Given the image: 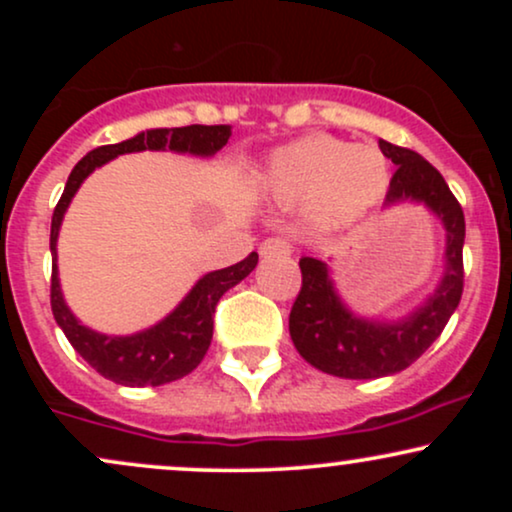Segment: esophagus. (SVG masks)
<instances>
[{"instance_id":"34e87169","label":"esophagus","mask_w":512,"mask_h":512,"mask_svg":"<svg viewBox=\"0 0 512 512\" xmlns=\"http://www.w3.org/2000/svg\"><path fill=\"white\" fill-rule=\"evenodd\" d=\"M291 252V243L286 238L281 236H274V238H267L264 243L260 245V255L264 257H272V255H289Z\"/></svg>"}]
</instances>
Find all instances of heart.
<instances>
[{
  "instance_id": "b5f03b06",
  "label": "heart",
  "mask_w": 512,
  "mask_h": 512,
  "mask_svg": "<svg viewBox=\"0 0 512 512\" xmlns=\"http://www.w3.org/2000/svg\"><path fill=\"white\" fill-rule=\"evenodd\" d=\"M390 182L387 161L375 146L334 137H308L276 151L267 185L279 199H310L315 219L346 226L380 202Z\"/></svg>"
}]
</instances>
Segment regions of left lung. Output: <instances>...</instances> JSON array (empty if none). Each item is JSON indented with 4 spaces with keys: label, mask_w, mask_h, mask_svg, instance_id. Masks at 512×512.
Segmentation results:
<instances>
[{
    "label": "left lung",
    "mask_w": 512,
    "mask_h": 512,
    "mask_svg": "<svg viewBox=\"0 0 512 512\" xmlns=\"http://www.w3.org/2000/svg\"><path fill=\"white\" fill-rule=\"evenodd\" d=\"M380 151L397 166L385 202L395 204L416 199L436 211L438 219L443 221L448 231L445 274L428 303L402 322H370L344 308L334 293L325 262L303 257L298 262L303 284L293 301L289 332L298 354L310 366L337 378H383L411 366L440 337L450 315L460 305L464 289V214L448 182L416 151L383 139H380Z\"/></svg>",
    "instance_id": "obj_1"
}]
</instances>
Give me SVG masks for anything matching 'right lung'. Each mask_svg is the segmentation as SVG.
<instances>
[{"label":"right lung","mask_w":512,"mask_h":512,"mask_svg":"<svg viewBox=\"0 0 512 512\" xmlns=\"http://www.w3.org/2000/svg\"><path fill=\"white\" fill-rule=\"evenodd\" d=\"M231 125H190L173 129H146L137 137L120 144L98 146L76 163L69 175L64 192L52 211L50 228V250H52V279H50V305L57 325L62 327L64 337L74 346V351L103 378L117 385L129 387H156L173 383L192 373L211 344L214 334L216 303L228 289L240 284L257 264V252H250L245 260L233 267L209 272L197 281L195 289L185 296L178 308L161 320L151 330H144L132 337H108L81 325L64 303L57 279V233L69 202L79 190V185L98 166L108 163L110 158L132 151H161L170 149L178 154L211 156L226 146L231 139Z\"/></svg>","instance_id":"right-lung-1"}]
</instances>
